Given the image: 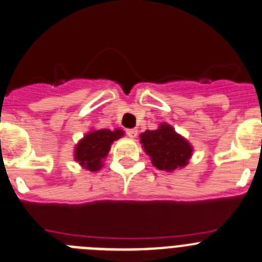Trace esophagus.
<instances>
[{"mask_svg":"<svg viewBox=\"0 0 262 262\" xmlns=\"http://www.w3.org/2000/svg\"><path fill=\"white\" fill-rule=\"evenodd\" d=\"M126 134H128L130 138H136L137 134H138V130H137V129H126Z\"/></svg>","mask_w":262,"mask_h":262,"instance_id":"esophagus-1","label":"esophagus"}]
</instances>
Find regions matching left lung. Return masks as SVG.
<instances>
[{
  "label": "left lung",
  "mask_w": 262,
  "mask_h": 262,
  "mask_svg": "<svg viewBox=\"0 0 262 262\" xmlns=\"http://www.w3.org/2000/svg\"><path fill=\"white\" fill-rule=\"evenodd\" d=\"M139 137L144 152L159 170L174 171L184 167L192 156L193 148L189 142L169 124H161L156 130H146Z\"/></svg>",
  "instance_id": "left-lung-1"
}]
</instances>
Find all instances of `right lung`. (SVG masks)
I'll use <instances>...</instances> for the list:
<instances>
[{"label":"right lung","mask_w":262,"mask_h":262,"mask_svg":"<svg viewBox=\"0 0 262 262\" xmlns=\"http://www.w3.org/2000/svg\"><path fill=\"white\" fill-rule=\"evenodd\" d=\"M123 136L124 132L121 129H100L90 132L75 146V161L90 171H97L102 167V162L107 156L113 142Z\"/></svg>","instance_id":"add662e5"}]
</instances>
